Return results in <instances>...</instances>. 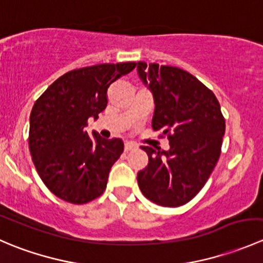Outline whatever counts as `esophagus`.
<instances>
[{
	"instance_id": "1",
	"label": "esophagus",
	"mask_w": 263,
	"mask_h": 263,
	"mask_svg": "<svg viewBox=\"0 0 263 263\" xmlns=\"http://www.w3.org/2000/svg\"><path fill=\"white\" fill-rule=\"evenodd\" d=\"M137 145L134 144V142L131 141H127L124 142V151H129V150H134V148H136Z\"/></svg>"
}]
</instances>
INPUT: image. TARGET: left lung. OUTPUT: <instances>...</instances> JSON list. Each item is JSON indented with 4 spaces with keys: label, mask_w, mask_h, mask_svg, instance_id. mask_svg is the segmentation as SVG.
Wrapping results in <instances>:
<instances>
[{
    "label": "left lung",
    "mask_w": 263,
    "mask_h": 263,
    "mask_svg": "<svg viewBox=\"0 0 263 263\" xmlns=\"http://www.w3.org/2000/svg\"><path fill=\"white\" fill-rule=\"evenodd\" d=\"M137 73L154 98V131L168 135L169 150L141 146L148 164L137 173L142 195L177 208L192 200L219 160L225 119L210 89L182 68L137 63Z\"/></svg>",
    "instance_id": "left-lung-1"
}]
</instances>
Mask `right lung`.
I'll return each instance as SVG.
<instances>
[{"label": "right lung", "mask_w": 263, "mask_h": 263, "mask_svg": "<svg viewBox=\"0 0 263 263\" xmlns=\"http://www.w3.org/2000/svg\"><path fill=\"white\" fill-rule=\"evenodd\" d=\"M135 62L103 63L70 71L41 95L30 113L29 147L34 165L53 195L86 203L107 187L113 164L123 153L121 139H103L85 128L108 103V87L131 72Z\"/></svg>", "instance_id": "add662e5"}]
</instances>
